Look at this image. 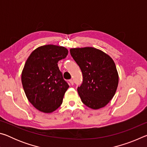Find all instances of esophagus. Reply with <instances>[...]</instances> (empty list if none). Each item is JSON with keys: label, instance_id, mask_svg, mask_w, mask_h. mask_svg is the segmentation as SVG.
I'll use <instances>...</instances> for the list:
<instances>
[{"label": "esophagus", "instance_id": "1", "mask_svg": "<svg viewBox=\"0 0 147 147\" xmlns=\"http://www.w3.org/2000/svg\"><path fill=\"white\" fill-rule=\"evenodd\" d=\"M69 82H70L71 85H73V84H74V82H73V80H69Z\"/></svg>", "mask_w": 147, "mask_h": 147}]
</instances>
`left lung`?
Segmentation results:
<instances>
[{"mask_svg":"<svg viewBox=\"0 0 147 147\" xmlns=\"http://www.w3.org/2000/svg\"><path fill=\"white\" fill-rule=\"evenodd\" d=\"M70 53L82 73L83 82L77 88L82 102L93 109L106 106L115 95L119 84L113 59L90 47L71 49Z\"/></svg>","mask_w":147,"mask_h":147,"instance_id":"left-lung-1","label":"left lung"}]
</instances>
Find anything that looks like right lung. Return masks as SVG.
<instances>
[{"label": "right lung", "mask_w": 147, "mask_h": 147, "mask_svg": "<svg viewBox=\"0 0 147 147\" xmlns=\"http://www.w3.org/2000/svg\"><path fill=\"white\" fill-rule=\"evenodd\" d=\"M67 54L64 47L47 45L35 49L27 59L21 74L22 84L30 102L41 112H53L62 104L69 86L58 62Z\"/></svg>", "instance_id": "right-lung-1"}]
</instances>
